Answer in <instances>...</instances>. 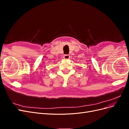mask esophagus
I'll return each instance as SVG.
<instances>
[{
    "label": "esophagus",
    "mask_w": 129,
    "mask_h": 129,
    "mask_svg": "<svg viewBox=\"0 0 129 129\" xmlns=\"http://www.w3.org/2000/svg\"><path fill=\"white\" fill-rule=\"evenodd\" d=\"M69 57H70V56L68 55V54H66V55L63 56V58L64 59H68V58H69Z\"/></svg>",
    "instance_id": "obj_1"
}]
</instances>
